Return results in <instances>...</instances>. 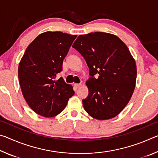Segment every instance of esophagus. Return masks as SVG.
Segmentation results:
<instances>
[{"instance_id":"34e87169","label":"esophagus","mask_w":158,"mask_h":158,"mask_svg":"<svg viewBox=\"0 0 158 158\" xmlns=\"http://www.w3.org/2000/svg\"><path fill=\"white\" fill-rule=\"evenodd\" d=\"M81 85V84H74V87H75V89H78V88H79Z\"/></svg>"}]
</instances>
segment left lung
I'll list each match as a JSON object with an SVG mask.
<instances>
[{"mask_svg": "<svg viewBox=\"0 0 158 158\" xmlns=\"http://www.w3.org/2000/svg\"><path fill=\"white\" fill-rule=\"evenodd\" d=\"M73 47L90 70L89 96L82 101L85 111L98 120L116 117L130 100L137 79V65L126 44L115 35L95 32L79 35Z\"/></svg>", "mask_w": 158, "mask_h": 158, "instance_id": "1", "label": "left lung"}]
</instances>
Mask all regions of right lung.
Returning <instances> with one entry per match:
<instances>
[{"instance_id": "add662e5", "label": "right lung", "mask_w": 158, "mask_h": 158, "mask_svg": "<svg viewBox=\"0 0 158 158\" xmlns=\"http://www.w3.org/2000/svg\"><path fill=\"white\" fill-rule=\"evenodd\" d=\"M77 37L60 31L40 34L26 48L19 64L21 91L33 111L44 117H53L63 111L74 94L73 87L57 74Z\"/></svg>"}]
</instances>
